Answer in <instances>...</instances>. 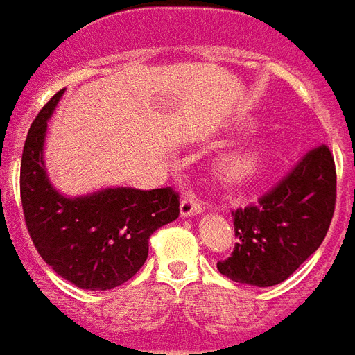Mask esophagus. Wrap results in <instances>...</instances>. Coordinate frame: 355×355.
I'll list each match as a JSON object with an SVG mask.
<instances>
[{"label":"esophagus","mask_w":355,"mask_h":355,"mask_svg":"<svg viewBox=\"0 0 355 355\" xmlns=\"http://www.w3.org/2000/svg\"><path fill=\"white\" fill-rule=\"evenodd\" d=\"M203 209H205V205L196 193H184L182 196V200H180V215L182 216L198 215Z\"/></svg>","instance_id":"obj_1"}]
</instances>
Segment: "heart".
Returning a JSON list of instances; mask_svg holds the SVG:
<instances>
[{
    "instance_id": "heart-1",
    "label": "heart",
    "mask_w": 355,
    "mask_h": 355,
    "mask_svg": "<svg viewBox=\"0 0 355 355\" xmlns=\"http://www.w3.org/2000/svg\"><path fill=\"white\" fill-rule=\"evenodd\" d=\"M268 152L262 146H247L239 148L236 152H232L220 162V171L223 175L232 182H243L253 178L262 165L266 163Z\"/></svg>"
}]
</instances>
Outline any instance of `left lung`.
Instances as JSON below:
<instances>
[{
  "mask_svg": "<svg viewBox=\"0 0 355 355\" xmlns=\"http://www.w3.org/2000/svg\"><path fill=\"white\" fill-rule=\"evenodd\" d=\"M335 203V159L327 144H320L259 201L232 211L238 243L216 262L218 272L257 287L285 282L325 239Z\"/></svg>",
  "mask_w": 355,
  "mask_h": 355,
  "instance_id": "1",
  "label": "left lung"
}]
</instances>
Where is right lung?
I'll use <instances>...</instances> for the list:
<instances>
[{
  "mask_svg": "<svg viewBox=\"0 0 355 355\" xmlns=\"http://www.w3.org/2000/svg\"><path fill=\"white\" fill-rule=\"evenodd\" d=\"M58 91L28 131L20 163V200L28 234L43 261L80 289L106 291L129 282L148 259L150 236L180 215L171 186L155 190L108 188L85 198H64L43 167L47 119Z\"/></svg>",
  "mask_w": 355,
  "mask_h": 355,
  "instance_id": "1",
  "label": "right lung"
}]
</instances>
